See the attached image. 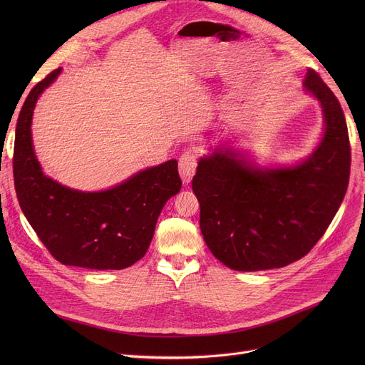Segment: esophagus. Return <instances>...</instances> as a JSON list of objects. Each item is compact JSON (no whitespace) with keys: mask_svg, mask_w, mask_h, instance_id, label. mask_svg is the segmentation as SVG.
Here are the masks:
<instances>
[{"mask_svg":"<svg viewBox=\"0 0 365 365\" xmlns=\"http://www.w3.org/2000/svg\"><path fill=\"white\" fill-rule=\"evenodd\" d=\"M197 170V153L194 150H187L179 160V175L183 185L190 183Z\"/></svg>","mask_w":365,"mask_h":365,"instance_id":"34e87169","label":"esophagus"}]
</instances>
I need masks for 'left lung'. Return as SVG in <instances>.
I'll list each match as a JSON object with an SVG mask.
<instances>
[{
	"label": "left lung",
	"instance_id": "8db88e82",
	"mask_svg": "<svg viewBox=\"0 0 365 365\" xmlns=\"http://www.w3.org/2000/svg\"><path fill=\"white\" fill-rule=\"evenodd\" d=\"M303 87L324 117L322 138L308 158L259 167L220 145L198 161L192 190L201 234L213 256L234 271L274 269L308 255L346 194L351 146L341 106L315 71L308 69Z\"/></svg>",
	"mask_w": 365,
	"mask_h": 365
}]
</instances>
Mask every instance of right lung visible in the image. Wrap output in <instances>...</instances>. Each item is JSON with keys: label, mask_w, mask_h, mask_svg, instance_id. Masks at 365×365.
<instances>
[{"label": "right lung", "mask_w": 365, "mask_h": 365, "mask_svg": "<svg viewBox=\"0 0 365 365\" xmlns=\"http://www.w3.org/2000/svg\"><path fill=\"white\" fill-rule=\"evenodd\" d=\"M54 69L28 94L16 124L13 175L19 204L51 256L68 266L120 271L148 252L165 202L180 192L178 161L145 168L120 185L83 192L53 180L36 160L32 115Z\"/></svg>", "instance_id": "add662e5"}]
</instances>
